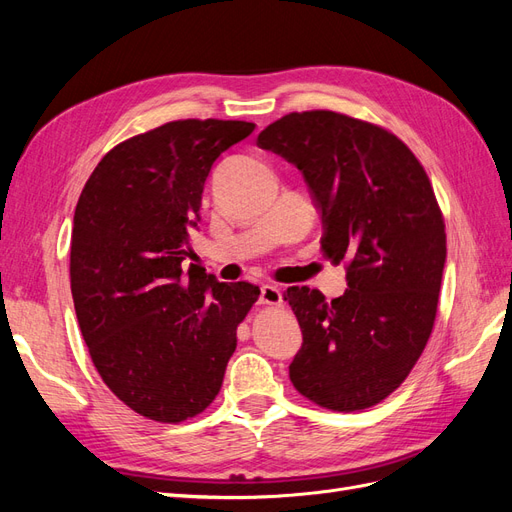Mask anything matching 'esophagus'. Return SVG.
<instances>
[{
	"instance_id": "1",
	"label": "esophagus",
	"mask_w": 512,
	"mask_h": 512,
	"mask_svg": "<svg viewBox=\"0 0 512 512\" xmlns=\"http://www.w3.org/2000/svg\"><path fill=\"white\" fill-rule=\"evenodd\" d=\"M260 303L262 305H282V292L277 286L265 284L260 288Z\"/></svg>"
}]
</instances>
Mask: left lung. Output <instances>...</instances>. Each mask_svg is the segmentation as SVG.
Returning <instances> with one entry per match:
<instances>
[{
	"label": "left lung",
	"mask_w": 512,
	"mask_h": 512,
	"mask_svg": "<svg viewBox=\"0 0 512 512\" xmlns=\"http://www.w3.org/2000/svg\"><path fill=\"white\" fill-rule=\"evenodd\" d=\"M258 145L297 166L322 220V254L348 290H286L303 331L290 380L314 404L354 412L408 378L438 312L444 218L423 164L395 134L333 111L290 113Z\"/></svg>",
	"instance_id": "1"
}]
</instances>
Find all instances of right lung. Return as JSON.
I'll return each instance as SVG.
<instances>
[{
    "label": "right lung",
    "mask_w": 512,
    "mask_h": 512,
    "mask_svg": "<svg viewBox=\"0 0 512 512\" xmlns=\"http://www.w3.org/2000/svg\"><path fill=\"white\" fill-rule=\"evenodd\" d=\"M254 128L179 119L132 136L76 203L70 288L83 339L108 389L151 421L181 423L211 404L258 301V286L181 265L213 162Z\"/></svg>",
    "instance_id": "right-lung-1"
}]
</instances>
